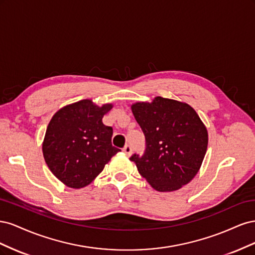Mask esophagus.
<instances>
[{"mask_svg": "<svg viewBox=\"0 0 255 255\" xmlns=\"http://www.w3.org/2000/svg\"><path fill=\"white\" fill-rule=\"evenodd\" d=\"M122 151L125 152L128 156H130V154H132V148H130V145H126Z\"/></svg>", "mask_w": 255, "mask_h": 255, "instance_id": "1", "label": "esophagus"}]
</instances>
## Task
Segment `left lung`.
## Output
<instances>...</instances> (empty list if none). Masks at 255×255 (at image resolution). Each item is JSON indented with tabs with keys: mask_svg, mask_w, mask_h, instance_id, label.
Segmentation results:
<instances>
[{
	"mask_svg": "<svg viewBox=\"0 0 255 255\" xmlns=\"http://www.w3.org/2000/svg\"><path fill=\"white\" fill-rule=\"evenodd\" d=\"M145 137L143 155L133 154L138 172L157 191H173L188 184L205 156L207 129L186 103L161 97L130 106Z\"/></svg>",
	"mask_w": 255,
	"mask_h": 255,
	"instance_id": "obj_1",
	"label": "left lung"
}]
</instances>
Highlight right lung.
Listing matches in <instances>:
<instances>
[{
    "instance_id": "right-lung-1",
    "label": "right lung",
    "mask_w": 255,
    "mask_h": 255,
    "mask_svg": "<svg viewBox=\"0 0 255 255\" xmlns=\"http://www.w3.org/2000/svg\"><path fill=\"white\" fill-rule=\"evenodd\" d=\"M112 109L113 104L98 106L86 99L64 106L52 117L42 143L43 157L66 186H87L120 151L112 144L113 128L102 122Z\"/></svg>"
}]
</instances>
